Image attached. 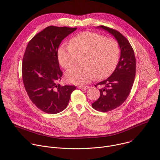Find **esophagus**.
Segmentation results:
<instances>
[{
	"instance_id": "esophagus-1",
	"label": "esophagus",
	"mask_w": 160,
	"mask_h": 160,
	"mask_svg": "<svg viewBox=\"0 0 160 160\" xmlns=\"http://www.w3.org/2000/svg\"><path fill=\"white\" fill-rule=\"evenodd\" d=\"M78 87L79 88H81V89H85V90H86V89H88V88H89L88 86H85H85H83V85H82V86H78Z\"/></svg>"
}]
</instances>
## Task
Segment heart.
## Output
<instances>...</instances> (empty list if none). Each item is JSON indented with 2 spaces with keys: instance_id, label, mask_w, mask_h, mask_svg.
Wrapping results in <instances>:
<instances>
[{
  "instance_id": "heart-1",
  "label": "heart",
  "mask_w": 160,
  "mask_h": 160,
  "mask_svg": "<svg viewBox=\"0 0 160 160\" xmlns=\"http://www.w3.org/2000/svg\"><path fill=\"white\" fill-rule=\"evenodd\" d=\"M70 45L62 44L58 52L61 65L70 69L76 62L77 54L85 55L84 66L68 71L66 80L73 84L83 85L92 80L96 75L106 77L115 69L119 60L120 48L113 39L97 33L85 32L73 37Z\"/></svg>"
}]
</instances>
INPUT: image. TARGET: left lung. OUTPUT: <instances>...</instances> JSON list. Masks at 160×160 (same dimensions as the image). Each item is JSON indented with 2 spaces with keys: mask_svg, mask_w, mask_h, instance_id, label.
<instances>
[{
  "mask_svg": "<svg viewBox=\"0 0 160 160\" xmlns=\"http://www.w3.org/2000/svg\"><path fill=\"white\" fill-rule=\"evenodd\" d=\"M112 35L117 40L120 49V57L115 71L106 80L99 82L100 97L92 104L99 111L108 112L121 106L127 99L132 87L136 72V60L133 50L128 40L118 31L99 26Z\"/></svg>",
  "mask_w": 160,
  "mask_h": 160,
  "instance_id": "obj_1",
  "label": "left lung"
}]
</instances>
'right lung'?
Wrapping results in <instances>:
<instances>
[{
    "mask_svg": "<svg viewBox=\"0 0 160 160\" xmlns=\"http://www.w3.org/2000/svg\"><path fill=\"white\" fill-rule=\"evenodd\" d=\"M77 28L50 26L35 35L29 42L22 62V77L27 92L32 102L42 111L56 114L69 102L75 86H61L58 51L62 40Z\"/></svg>",
    "mask_w": 160,
    "mask_h": 160,
    "instance_id": "obj_1",
    "label": "right lung"
}]
</instances>
